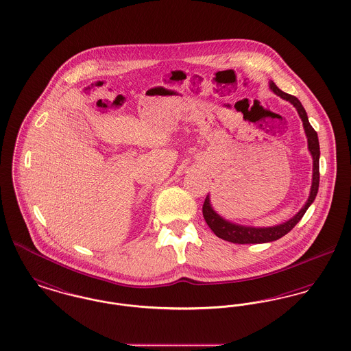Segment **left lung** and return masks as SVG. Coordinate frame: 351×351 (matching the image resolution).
I'll list each match as a JSON object with an SVG mask.
<instances>
[{
  "mask_svg": "<svg viewBox=\"0 0 351 351\" xmlns=\"http://www.w3.org/2000/svg\"><path fill=\"white\" fill-rule=\"evenodd\" d=\"M269 88L276 93L277 96H280L284 100L293 104V107L297 110L301 120H302L304 130H305L306 137H308V148H309V152L313 157V180H312L311 194H309V198L305 203V206L295 214L292 219H289V221H285L282 224L274 226V227H263V228L261 227L240 226V224H235V223L223 219L221 215L217 214L214 211V208L211 207L210 198L207 195L202 207L204 221L218 238L231 241V243L255 244V243H268V241H274V240L282 238L284 235H287L295 227L298 221H301V218L304 217V214L306 213L309 206L313 203L315 195L318 193V184H319V143H318L317 132L311 125L306 112H305L302 104L300 103V100L295 96L282 93L274 82H269Z\"/></svg>",
  "mask_w": 351,
  "mask_h": 351,
  "instance_id": "left-lung-1",
  "label": "left lung"
}]
</instances>
